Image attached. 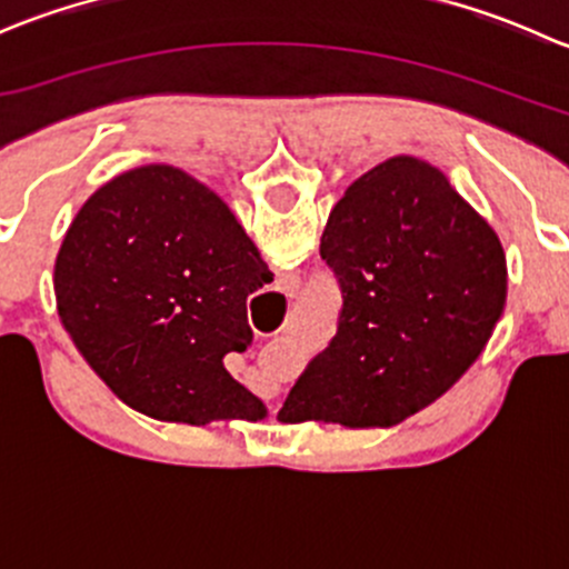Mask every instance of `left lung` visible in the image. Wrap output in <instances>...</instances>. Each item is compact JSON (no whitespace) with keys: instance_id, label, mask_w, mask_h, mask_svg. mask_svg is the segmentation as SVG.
I'll return each mask as SVG.
<instances>
[{"instance_id":"8db88e82","label":"left lung","mask_w":569,"mask_h":569,"mask_svg":"<svg viewBox=\"0 0 569 569\" xmlns=\"http://www.w3.org/2000/svg\"><path fill=\"white\" fill-rule=\"evenodd\" d=\"M343 306L278 418L396 427L473 366L507 302L496 231L449 178L416 157L363 173L332 206L319 244Z\"/></svg>"}]
</instances>
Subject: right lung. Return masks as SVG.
<instances>
[{
  "mask_svg": "<svg viewBox=\"0 0 569 569\" xmlns=\"http://www.w3.org/2000/svg\"><path fill=\"white\" fill-rule=\"evenodd\" d=\"M272 283L252 239L206 183L146 164L96 189L54 263L62 325L118 399L157 421H261L226 369L252 341L248 297Z\"/></svg>",
  "mask_w": 569,
  "mask_h": 569,
  "instance_id": "obj_1",
  "label": "right lung"
}]
</instances>
